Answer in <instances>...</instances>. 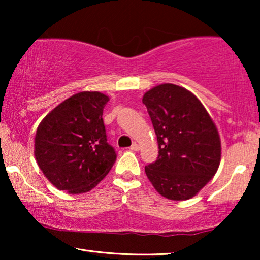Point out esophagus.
Returning a JSON list of instances; mask_svg holds the SVG:
<instances>
[{
    "mask_svg": "<svg viewBox=\"0 0 260 260\" xmlns=\"http://www.w3.org/2000/svg\"><path fill=\"white\" fill-rule=\"evenodd\" d=\"M130 150H133V151H138V150H140V145H138L137 143H134V144L131 145V147H130Z\"/></svg>",
    "mask_w": 260,
    "mask_h": 260,
    "instance_id": "34e87169",
    "label": "esophagus"
}]
</instances>
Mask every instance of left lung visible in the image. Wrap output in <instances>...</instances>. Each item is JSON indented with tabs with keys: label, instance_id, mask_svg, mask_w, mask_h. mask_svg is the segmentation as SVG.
Segmentation results:
<instances>
[{
	"label": "left lung",
	"instance_id": "8db88e82",
	"mask_svg": "<svg viewBox=\"0 0 260 260\" xmlns=\"http://www.w3.org/2000/svg\"><path fill=\"white\" fill-rule=\"evenodd\" d=\"M142 102L158 143L157 159L145 166L149 181L169 200L195 197L215 175L221 159L214 122L190 91L174 84L152 87Z\"/></svg>",
	"mask_w": 260,
	"mask_h": 260
}]
</instances>
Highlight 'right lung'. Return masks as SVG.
<instances>
[{
    "label": "right lung",
    "instance_id": "obj_1",
    "mask_svg": "<svg viewBox=\"0 0 260 260\" xmlns=\"http://www.w3.org/2000/svg\"><path fill=\"white\" fill-rule=\"evenodd\" d=\"M108 102V95L101 92H79L60 103L39 124L35 158L59 190L86 193L116 162V151L108 143L103 122Z\"/></svg>",
    "mask_w": 260,
    "mask_h": 260
}]
</instances>
